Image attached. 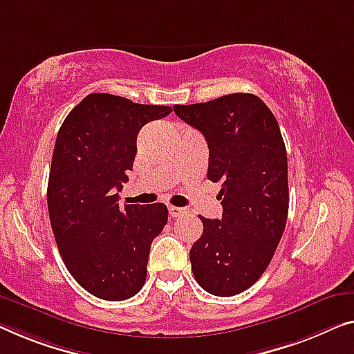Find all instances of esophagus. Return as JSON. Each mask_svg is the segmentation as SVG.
<instances>
[{
    "label": "esophagus",
    "instance_id": "1",
    "mask_svg": "<svg viewBox=\"0 0 354 354\" xmlns=\"http://www.w3.org/2000/svg\"><path fill=\"white\" fill-rule=\"evenodd\" d=\"M168 211H170L171 218H183V216H186L189 213L186 208H179V207H170Z\"/></svg>",
    "mask_w": 354,
    "mask_h": 354
}]
</instances>
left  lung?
I'll return each mask as SVG.
<instances>
[{"label": "left lung", "instance_id": "left-lung-1", "mask_svg": "<svg viewBox=\"0 0 354 354\" xmlns=\"http://www.w3.org/2000/svg\"><path fill=\"white\" fill-rule=\"evenodd\" d=\"M208 143L209 181L221 183L223 218L207 219L189 252L205 291L230 297L251 288L270 263L288 219V157L275 115L252 93L175 104Z\"/></svg>", "mask_w": 354, "mask_h": 354}]
</instances>
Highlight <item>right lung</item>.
Returning a JSON list of instances; mask_svg holds the SVG:
<instances>
[{"instance_id": "right-lung-1", "label": "right lung", "mask_w": 354, "mask_h": 354, "mask_svg": "<svg viewBox=\"0 0 354 354\" xmlns=\"http://www.w3.org/2000/svg\"><path fill=\"white\" fill-rule=\"evenodd\" d=\"M170 106L91 93L59 130L47 184L55 243L73 278L103 300H125L143 288L152 240L165 227L163 203L125 205L119 191L133 168L136 136Z\"/></svg>"}]
</instances>
